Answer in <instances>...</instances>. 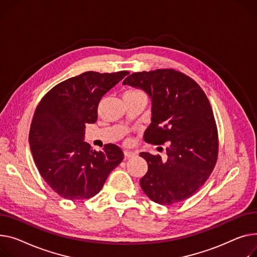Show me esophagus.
<instances>
[{
    "label": "esophagus",
    "instance_id": "1",
    "mask_svg": "<svg viewBox=\"0 0 257 257\" xmlns=\"http://www.w3.org/2000/svg\"><path fill=\"white\" fill-rule=\"evenodd\" d=\"M124 155H125V158L129 159V158H132L135 156V153H133L131 151H124Z\"/></svg>",
    "mask_w": 257,
    "mask_h": 257
}]
</instances>
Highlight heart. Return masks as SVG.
Wrapping results in <instances>:
<instances>
[{"label":"heart","instance_id":"obj_1","mask_svg":"<svg viewBox=\"0 0 257 257\" xmlns=\"http://www.w3.org/2000/svg\"><path fill=\"white\" fill-rule=\"evenodd\" d=\"M139 94H143V93H141V92H139V91H128L126 94H125V96H133V95H139Z\"/></svg>","mask_w":257,"mask_h":257}]
</instances>
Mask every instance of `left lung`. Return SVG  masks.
<instances>
[{"mask_svg": "<svg viewBox=\"0 0 257 257\" xmlns=\"http://www.w3.org/2000/svg\"><path fill=\"white\" fill-rule=\"evenodd\" d=\"M124 85L141 89L152 102L145 141L167 143V159L141 153L148 172L141 179L146 195L173 204L193 195L207 181L218 156V133L209 99L190 77L173 69L129 75Z\"/></svg>", "mask_w": 257, "mask_h": 257, "instance_id": "1", "label": "left lung"}]
</instances>
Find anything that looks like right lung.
Here are the masks:
<instances>
[{"instance_id":"obj_1","label":"right lung","mask_w":257,"mask_h":257,"mask_svg":"<svg viewBox=\"0 0 257 257\" xmlns=\"http://www.w3.org/2000/svg\"><path fill=\"white\" fill-rule=\"evenodd\" d=\"M127 71L84 72L51 89L40 101L31 124L29 143L41 177L60 196L85 199L96 195L124 158L113 144L103 151L84 142L85 125L98 117L99 102Z\"/></svg>"}]
</instances>
